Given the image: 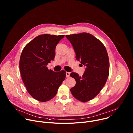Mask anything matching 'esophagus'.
<instances>
[{
  "label": "esophagus",
  "instance_id": "esophagus-1",
  "mask_svg": "<svg viewBox=\"0 0 133 133\" xmlns=\"http://www.w3.org/2000/svg\"><path fill=\"white\" fill-rule=\"evenodd\" d=\"M70 72H66V77L67 78H68V77H69V76H70Z\"/></svg>",
  "mask_w": 133,
  "mask_h": 133
}]
</instances>
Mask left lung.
<instances>
[{
  "label": "left lung",
  "instance_id": "left-lung-1",
  "mask_svg": "<svg viewBox=\"0 0 133 133\" xmlns=\"http://www.w3.org/2000/svg\"><path fill=\"white\" fill-rule=\"evenodd\" d=\"M66 37L74 47L76 58L86 66L82 77L76 72L70 74L76 81L70 91L76 99L87 102L95 97L106 83L109 72L108 55L104 44L90 34L82 32Z\"/></svg>",
  "mask_w": 133,
  "mask_h": 133
}]
</instances>
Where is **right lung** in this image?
I'll list each match as a JSON object with an SVG mask.
<instances>
[{
	"label": "right lung",
	"mask_w": 133,
	"mask_h": 133,
	"mask_svg": "<svg viewBox=\"0 0 133 133\" xmlns=\"http://www.w3.org/2000/svg\"><path fill=\"white\" fill-rule=\"evenodd\" d=\"M64 36H38L25 46L21 54L22 78L27 91L38 101L46 102L53 98L65 79V70L55 72L47 67L55 58L56 45Z\"/></svg>",
	"instance_id": "right-lung-1"
}]
</instances>
